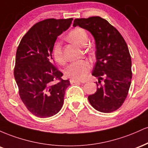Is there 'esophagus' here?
<instances>
[{"mask_svg":"<svg viewBox=\"0 0 148 148\" xmlns=\"http://www.w3.org/2000/svg\"><path fill=\"white\" fill-rule=\"evenodd\" d=\"M69 81H70V83L72 84H81V82H80V81H77V80L72 79H71L70 80H69Z\"/></svg>","mask_w":148,"mask_h":148,"instance_id":"esophagus-1","label":"esophagus"}]
</instances>
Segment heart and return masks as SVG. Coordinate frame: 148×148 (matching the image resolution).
I'll return each instance as SVG.
<instances>
[{
	"instance_id": "b5f03b06",
	"label": "heart",
	"mask_w": 148,
	"mask_h": 148,
	"mask_svg": "<svg viewBox=\"0 0 148 148\" xmlns=\"http://www.w3.org/2000/svg\"><path fill=\"white\" fill-rule=\"evenodd\" d=\"M68 39L71 42L78 45L84 47L88 42V36L87 32L84 28L77 27L74 28L68 34ZM53 56L57 62L64 63V57L62 51V43L60 41L55 42L53 47ZM90 64L87 60H79L73 62L65 69L66 76L72 79L82 81L87 77L90 69Z\"/></svg>"
}]
</instances>
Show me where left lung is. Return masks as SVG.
<instances>
[{
    "label": "left lung",
    "instance_id": "obj_1",
    "mask_svg": "<svg viewBox=\"0 0 148 148\" xmlns=\"http://www.w3.org/2000/svg\"><path fill=\"white\" fill-rule=\"evenodd\" d=\"M88 30L95 40L96 63L92 76L103 85L88 96L92 106L102 113L116 111L126 99L132 81V59L126 42L118 30L100 16L75 18L73 26ZM98 82V83H99Z\"/></svg>",
    "mask_w": 148,
    "mask_h": 148
}]
</instances>
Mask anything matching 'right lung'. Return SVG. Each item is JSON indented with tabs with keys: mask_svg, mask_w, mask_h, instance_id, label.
I'll return each instance as SVG.
<instances>
[{
	"mask_svg": "<svg viewBox=\"0 0 148 148\" xmlns=\"http://www.w3.org/2000/svg\"><path fill=\"white\" fill-rule=\"evenodd\" d=\"M73 18H48L35 23L22 37L16 53L14 76L21 99L30 113L49 118L60 111L70 85L54 66L53 47Z\"/></svg>",
	"mask_w": 148,
	"mask_h": 148,
	"instance_id": "1",
	"label": "right lung"
}]
</instances>
